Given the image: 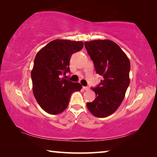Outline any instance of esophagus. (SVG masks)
I'll return each instance as SVG.
<instances>
[{"mask_svg":"<svg viewBox=\"0 0 157 157\" xmlns=\"http://www.w3.org/2000/svg\"><path fill=\"white\" fill-rule=\"evenodd\" d=\"M82 89L85 90V91H88V90H89V87H87V86H83V87H82Z\"/></svg>","mask_w":157,"mask_h":157,"instance_id":"34e87169","label":"esophagus"}]
</instances>
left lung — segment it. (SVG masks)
Masks as SVG:
<instances>
[{
  "mask_svg": "<svg viewBox=\"0 0 157 157\" xmlns=\"http://www.w3.org/2000/svg\"><path fill=\"white\" fill-rule=\"evenodd\" d=\"M84 46L95 71L102 76L100 83L91 87L96 98L86 106L95 117L105 118L115 112L123 102L130 82V62L118 45L111 40L86 41Z\"/></svg>",
  "mask_w": 157,
  "mask_h": 157,
  "instance_id": "obj_1",
  "label": "left lung"
}]
</instances>
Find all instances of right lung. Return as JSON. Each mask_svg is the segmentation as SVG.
I'll use <instances>...</instances> for the list:
<instances>
[{
    "label": "right lung",
    "instance_id": "obj_1",
    "mask_svg": "<svg viewBox=\"0 0 157 157\" xmlns=\"http://www.w3.org/2000/svg\"><path fill=\"white\" fill-rule=\"evenodd\" d=\"M83 46L82 41L56 39L39 50L34 58L31 71L33 94L39 106L49 114L56 115L64 111L71 94L82 88L79 83L62 76L70 73L71 55Z\"/></svg>",
    "mask_w": 157,
    "mask_h": 157
}]
</instances>
